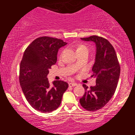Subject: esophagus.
Wrapping results in <instances>:
<instances>
[{
    "instance_id": "34e87169",
    "label": "esophagus",
    "mask_w": 135,
    "mask_h": 135,
    "mask_svg": "<svg viewBox=\"0 0 135 135\" xmlns=\"http://www.w3.org/2000/svg\"><path fill=\"white\" fill-rule=\"evenodd\" d=\"M69 85L70 87H74L77 85V84H76V83H69Z\"/></svg>"
}]
</instances>
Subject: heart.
<instances>
[{
    "mask_svg": "<svg viewBox=\"0 0 135 135\" xmlns=\"http://www.w3.org/2000/svg\"><path fill=\"white\" fill-rule=\"evenodd\" d=\"M88 50V47H87L86 46H85V45L80 44V45H79L78 46L77 51H79V50Z\"/></svg>",
    "mask_w": 135,
    "mask_h": 135,
    "instance_id": "1",
    "label": "heart"
}]
</instances>
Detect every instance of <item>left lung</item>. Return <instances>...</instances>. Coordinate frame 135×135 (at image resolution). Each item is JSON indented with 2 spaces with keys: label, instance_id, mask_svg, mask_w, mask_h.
<instances>
[{
  "label": "left lung",
  "instance_id": "left-lung-1",
  "mask_svg": "<svg viewBox=\"0 0 135 135\" xmlns=\"http://www.w3.org/2000/svg\"><path fill=\"white\" fill-rule=\"evenodd\" d=\"M81 39L96 44V57L91 76L96 78V85L88 88L83 84L85 92L80 99V103L84 109L96 111L104 107L115 93L120 74V65L114 47L106 38L93 35Z\"/></svg>",
  "mask_w": 135,
  "mask_h": 135
}]
</instances>
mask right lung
<instances>
[{"mask_svg": "<svg viewBox=\"0 0 135 135\" xmlns=\"http://www.w3.org/2000/svg\"><path fill=\"white\" fill-rule=\"evenodd\" d=\"M67 43L57 38L41 36L33 40L24 51L20 66V83L26 99L35 110L43 113L55 110L69 85L56 80L53 86L47 75L57 62L60 47Z\"/></svg>", "mask_w": 135, "mask_h": 135, "instance_id": "1", "label": "right lung"}]
</instances>
